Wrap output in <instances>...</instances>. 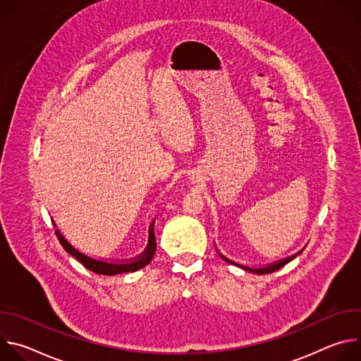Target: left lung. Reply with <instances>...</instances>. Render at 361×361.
I'll use <instances>...</instances> for the list:
<instances>
[{
    "instance_id": "8db88e82",
    "label": "left lung",
    "mask_w": 361,
    "mask_h": 361,
    "mask_svg": "<svg viewBox=\"0 0 361 361\" xmlns=\"http://www.w3.org/2000/svg\"><path fill=\"white\" fill-rule=\"evenodd\" d=\"M217 251H219V254H220V257L221 259H224L226 262H228V263H231V264H235V266H240V267H243V269H245V270H248V271H252V273H257V274H269V273H274V271H277L279 269H281L283 266H286L288 262H291L295 255H298L301 251H298L297 254H294V255H291V257H287V259H283V260H279V262H276V263H271V264H267V266H264V267H247V266H244V264H238V263H234L233 260H230V259H227V257L224 255V254H221L220 252V250L217 248Z\"/></svg>"
}]
</instances>
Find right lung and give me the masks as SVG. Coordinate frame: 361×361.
Instances as JSON below:
<instances>
[{
    "mask_svg": "<svg viewBox=\"0 0 361 361\" xmlns=\"http://www.w3.org/2000/svg\"><path fill=\"white\" fill-rule=\"evenodd\" d=\"M154 223H148L131 241V244L123 251L118 259H111L110 252L114 248L113 241H82L81 245H75L68 241L60 230H56V235L63 248L71 254L88 270L95 274L114 276L121 273H133L145 267L156 254L157 243L154 235ZM89 245L87 246L86 244Z\"/></svg>",
    "mask_w": 361,
    "mask_h": 361,
    "instance_id": "add662e5",
    "label": "right lung"
}]
</instances>
